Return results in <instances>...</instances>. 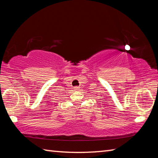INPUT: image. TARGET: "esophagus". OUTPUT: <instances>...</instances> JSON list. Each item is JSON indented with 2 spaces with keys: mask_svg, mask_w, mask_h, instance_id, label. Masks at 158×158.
Here are the masks:
<instances>
[{
  "mask_svg": "<svg viewBox=\"0 0 158 158\" xmlns=\"http://www.w3.org/2000/svg\"><path fill=\"white\" fill-rule=\"evenodd\" d=\"M79 89V88L78 86H75V87H74V89L75 90H78Z\"/></svg>",
  "mask_w": 158,
  "mask_h": 158,
  "instance_id": "34e87169",
  "label": "esophagus"
}]
</instances>
